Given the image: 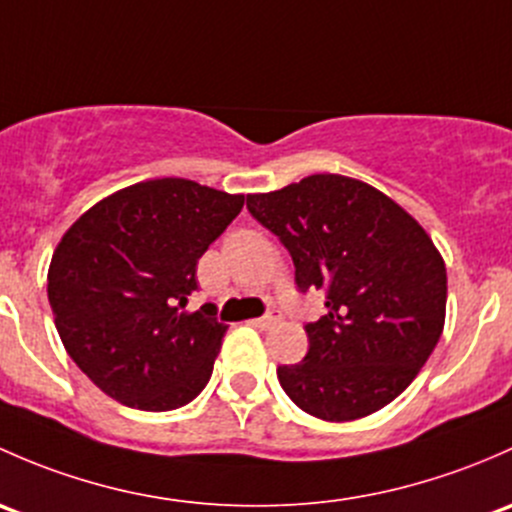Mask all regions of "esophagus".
Here are the masks:
<instances>
[{
    "label": "esophagus",
    "instance_id": "obj_1",
    "mask_svg": "<svg viewBox=\"0 0 512 512\" xmlns=\"http://www.w3.org/2000/svg\"><path fill=\"white\" fill-rule=\"evenodd\" d=\"M251 323H254L256 328H261V330H266V328H273V325H278V323H281V310H268V313L263 315V318H256V320H251Z\"/></svg>",
    "mask_w": 512,
    "mask_h": 512
}]
</instances>
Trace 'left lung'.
<instances>
[{
	"label": "left lung",
	"instance_id": "8db88e82",
	"mask_svg": "<svg viewBox=\"0 0 512 512\" xmlns=\"http://www.w3.org/2000/svg\"><path fill=\"white\" fill-rule=\"evenodd\" d=\"M246 207L288 249L300 291L328 293V313L305 325L308 355L278 367L288 397L323 421L394 402L444 333L446 266L424 226L342 175L249 194Z\"/></svg>",
	"mask_w": 512,
	"mask_h": 512
}]
</instances>
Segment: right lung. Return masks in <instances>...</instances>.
I'll return each mask as SVG.
<instances>
[{"mask_svg": "<svg viewBox=\"0 0 512 512\" xmlns=\"http://www.w3.org/2000/svg\"><path fill=\"white\" fill-rule=\"evenodd\" d=\"M244 207V194L182 177L100 199L61 236L49 303L63 347L125 407L172 412L212 377L226 325L212 303L187 310L197 263Z\"/></svg>", "mask_w": 512, "mask_h": 512, "instance_id": "right-lung-1", "label": "right lung"}]
</instances>
